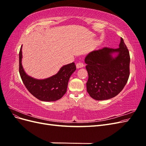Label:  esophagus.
Listing matches in <instances>:
<instances>
[{
    "label": "esophagus",
    "mask_w": 146,
    "mask_h": 146,
    "mask_svg": "<svg viewBox=\"0 0 146 146\" xmlns=\"http://www.w3.org/2000/svg\"><path fill=\"white\" fill-rule=\"evenodd\" d=\"M83 67H84V64H83V63H82V62L78 63H77V64H76V68H77V69H79V68H83Z\"/></svg>",
    "instance_id": "34e87169"
}]
</instances>
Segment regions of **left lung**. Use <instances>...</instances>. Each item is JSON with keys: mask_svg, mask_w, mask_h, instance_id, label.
I'll return each instance as SVG.
<instances>
[{"mask_svg": "<svg viewBox=\"0 0 146 146\" xmlns=\"http://www.w3.org/2000/svg\"><path fill=\"white\" fill-rule=\"evenodd\" d=\"M119 47L116 49L104 47L86 56L85 62L88 74L86 89L92 99H111L126 85L130 75V58L122 38Z\"/></svg>", "mask_w": 146, "mask_h": 146, "instance_id": "obj_1", "label": "left lung"}]
</instances>
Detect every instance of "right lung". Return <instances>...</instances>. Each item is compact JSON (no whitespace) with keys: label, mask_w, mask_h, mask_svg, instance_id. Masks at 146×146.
Wrapping results in <instances>:
<instances>
[{"label":"right lung","mask_w":146,"mask_h":146,"mask_svg":"<svg viewBox=\"0 0 146 146\" xmlns=\"http://www.w3.org/2000/svg\"><path fill=\"white\" fill-rule=\"evenodd\" d=\"M22 46L19 51V73L24 85L35 98L41 101L59 100L67 91L70 76L76 70L74 63L64 65L55 75L45 79H36L25 73L22 65Z\"/></svg>","instance_id":"obj_1"}]
</instances>
